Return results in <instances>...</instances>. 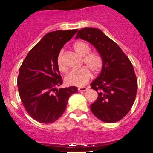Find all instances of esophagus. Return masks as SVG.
<instances>
[{
    "mask_svg": "<svg viewBox=\"0 0 153 153\" xmlns=\"http://www.w3.org/2000/svg\"><path fill=\"white\" fill-rule=\"evenodd\" d=\"M79 91H80V92H83V91H86L88 90V88H86V87H80V88H78Z\"/></svg>",
    "mask_w": 153,
    "mask_h": 153,
    "instance_id": "esophagus-1",
    "label": "esophagus"
}]
</instances>
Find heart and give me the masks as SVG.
Listing matches in <instances>:
<instances>
[{
    "label": "heart",
    "instance_id": "1",
    "mask_svg": "<svg viewBox=\"0 0 153 153\" xmlns=\"http://www.w3.org/2000/svg\"><path fill=\"white\" fill-rule=\"evenodd\" d=\"M74 50L77 54L83 57V63L86 67L79 69H74L69 72L65 76V83L69 86H84L91 77L92 72L97 74L101 70L102 67V57L98 53L90 52L91 47L85 41H78L74 45ZM64 51H61L57 55V64L59 70L65 72L67 67L63 60Z\"/></svg>",
    "mask_w": 153,
    "mask_h": 153
}]
</instances>
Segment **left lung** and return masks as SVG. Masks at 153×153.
<instances>
[{
  "instance_id": "left-lung-1",
  "label": "left lung",
  "mask_w": 153,
  "mask_h": 153,
  "mask_svg": "<svg viewBox=\"0 0 153 153\" xmlns=\"http://www.w3.org/2000/svg\"><path fill=\"white\" fill-rule=\"evenodd\" d=\"M79 38L94 45L102 59L100 74L91 84L98 92L91 112L104 122H118L128 114L136 98L138 82L134 67L120 46L100 29L84 28L77 33Z\"/></svg>"
}]
</instances>
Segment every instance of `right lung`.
Returning a JSON list of instances; mask_svg holds the SVG:
<instances>
[{
	"label": "right lung",
	"instance_id": "right-lung-1",
	"mask_svg": "<svg viewBox=\"0 0 153 153\" xmlns=\"http://www.w3.org/2000/svg\"><path fill=\"white\" fill-rule=\"evenodd\" d=\"M78 29L48 33L29 51L21 67L17 86L26 111L41 123L50 124L62 115L76 86L56 89L62 84L57 64L62 48Z\"/></svg>",
	"mask_w": 153,
	"mask_h": 153
}]
</instances>
